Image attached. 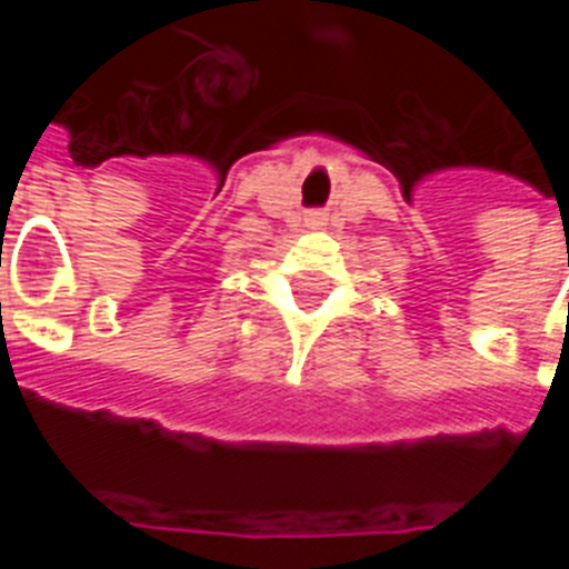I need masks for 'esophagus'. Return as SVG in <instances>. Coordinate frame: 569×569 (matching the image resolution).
Returning a JSON list of instances; mask_svg holds the SVG:
<instances>
[{"mask_svg": "<svg viewBox=\"0 0 569 569\" xmlns=\"http://www.w3.org/2000/svg\"><path fill=\"white\" fill-rule=\"evenodd\" d=\"M321 219H325V216H321V213H316V222H321Z\"/></svg>", "mask_w": 569, "mask_h": 569, "instance_id": "esophagus-1", "label": "esophagus"}]
</instances>
